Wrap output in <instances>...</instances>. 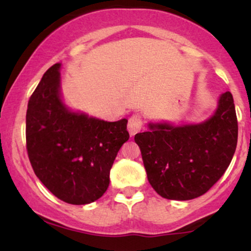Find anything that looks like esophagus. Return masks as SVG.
Wrapping results in <instances>:
<instances>
[{
	"label": "esophagus",
	"mask_w": 251,
	"mask_h": 251,
	"mask_svg": "<svg viewBox=\"0 0 251 251\" xmlns=\"http://www.w3.org/2000/svg\"><path fill=\"white\" fill-rule=\"evenodd\" d=\"M143 128V119L139 114H133L131 118L128 119V124H127V129L129 132V134L134 135L137 134L138 132L142 131Z\"/></svg>",
	"instance_id": "esophagus-1"
}]
</instances>
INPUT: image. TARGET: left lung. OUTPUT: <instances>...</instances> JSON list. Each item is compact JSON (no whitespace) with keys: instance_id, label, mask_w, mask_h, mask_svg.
I'll return each mask as SVG.
<instances>
[{"instance_id":"1","label":"left lung","mask_w":251,"mask_h":251,"mask_svg":"<svg viewBox=\"0 0 251 251\" xmlns=\"http://www.w3.org/2000/svg\"><path fill=\"white\" fill-rule=\"evenodd\" d=\"M134 135L149 183L166 200L189 201L205 194L224 175L237 145V118L230 92L201 123L148 124Z\"/></svg>"}]
</instances>
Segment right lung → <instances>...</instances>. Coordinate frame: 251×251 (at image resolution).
<instances>
[{
    "instance_id": "obj_1",
    "label": "right lung",
    "mask_w": 251,
    "mask_h": 251,
    "mask_svg": "<svg viewBox=\"0 0 251 251\" xmlns=\"http://www.w3.org/2000/svg\"><path fill=\"white\" fill-rule=\"evenodd\" d=\"M61 63L43 74L28 101L25 140L36 177L66 203L99 200L109 185V171L127 142V119L105 122L72 109L61 93Z\"/></svg>"
}]
</instances>
